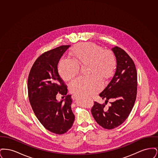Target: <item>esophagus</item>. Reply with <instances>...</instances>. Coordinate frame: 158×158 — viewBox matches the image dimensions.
Listing matches in <instances>:
<instances>
[{"label":"esophagus","mask_w":158,"mask_h":158,"mask_svg":"<svg viewBox=\"0 0 158 158\" xmlns=\"http://www.w3.org/2000/svg\"><path fill=\"white\" fill-rule=\"evenodd\" d=\"M78 98V97H77V96H75V95H72V98H73V99H76L77 98Z\"/></svg>","instance_id":"obj_1"}]
</instances>
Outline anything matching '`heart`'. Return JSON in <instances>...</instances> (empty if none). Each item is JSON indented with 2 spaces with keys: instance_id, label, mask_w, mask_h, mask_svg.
Wrapping results in <instances>:
<instances>
[{
  "instance_id": "b5f03b06",
  "label": "heart",
  "mask_w": 158,
  "mask_h": 158,
  "mask_svg": "<svg viewBox=\"0 0 158 158\" xmlns=\"http://www.w3.org/2000/svg\"><path fill=\"white\" fill-rule=\"evenodd\" d=\"M72 59L61 58L58 64V72L61 79L68 81L77 75L80 65L87 64L89 75L80 76L70 83L69 90L77 96L93 95L100 90L104 81L113 73L116 66L115 54L110 50L92 43L75 45L71 51Z\"/></svg>"
}]
</instances>
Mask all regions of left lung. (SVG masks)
<instances>
[{
  "label": "left lung",
  "mask_w": 158,
  "mask_h": 158,
  "mask_svg": "<svg viewBox=\"0 0 158 158\" xmlns=\"http://www.w3.org/2000/svg\"><path fill=\"white\" fill-rule=\"evenodd\" d=\"M112 50L116 57V69L110 82L99 94L106 99L105 103L94 102L91 109L97 123L108 130L118 127L127 118L135 104L137 89V72L133 60L117 46ZM110 99L113 101L107 109L105 105Z\"/></svg>",
  "instance_id": "8db88e82"
}]
</instances>
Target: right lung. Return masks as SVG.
I'll list each match as a JSON object with an SVG mask.
<instances>
[{"instance_id":"add662e5","label":"right lung","mask_w":158,"mask_h":158,"mask_svg":"<svg viewBox=\"0 0 158 158\" xmlns=\"http://www.w3.org/2000/svg\"><path fill=\"white\" fill-rule=\"evenodd\" d=\"M70 45H61L42 54L35 61L28 75V92L31 107L38 120L48 131L63 135L72 127L75 115L67 85L58 73L57 64ZM66 96L57 102L56 97Z\"/></svg>"}]
</instances>
